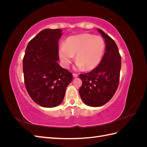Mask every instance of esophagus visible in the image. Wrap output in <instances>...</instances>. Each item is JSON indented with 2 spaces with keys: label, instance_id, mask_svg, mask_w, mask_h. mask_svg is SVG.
I'll use <instances>...</instances> for the list:
<instances>
[{
  "label": "esophagus",
  "instance_id": "1",
  "mask_svg": "<svg viewBox=\"0 0 147 147\" xmlns=\"http://www.w3.org/2000/svg\"><path fill=\"white\" fill-rule=\"evenodd\" d=\"M73 77H78V74H73Z\"/></svg>",
  "mask_w": 147,
  "mask_h": 147
}]
</instances>
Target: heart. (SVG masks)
I'll list each match as a JSON object with an SVG mask.
<instances>
[{"label": "heart", "mask_w": 147, "mask_h": 147, "mask_svg": "<svg viewBox=\"0 0 147 147\" xmlns=\"http://www.w3.org/2000/svg\"><path fill=\"white\" fill-rule=\"evenodd\" d=\"M105 48V43L102 37L90 34H82L67 38L64 45L59 48V55L65 68L69 67L76 55L77 68L91 70L100 63Z\"/></svg>", "instance_id": "heart-1"}]
</instances>
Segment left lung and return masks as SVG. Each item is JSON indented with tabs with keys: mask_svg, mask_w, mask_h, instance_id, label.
<instances>
[{
	"mask_svg": "<svg viewBox=\"0 0 147 147\" xmlns=\"http://www.w3.org/2000/svg\"><path fill=\"white\" fill-rule=\"evenodd\" d=\"M98 30L106 43L104 55L94 69L79 75L82 80L80 96L84 104L91 107L102 106L112 98L118 87L121 65L116 43L104 31Z\"/></svg>",
	"mask_w": 147,
	"mask_h": 147,
	"instance_id": "obj_1",
	"label": "left lung"
}]
</instances>
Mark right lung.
Returning a JSON list of instances; mask_svg holds the SVG:
<instances>
[{
  "label": "right lung",
  "mask_w": 147,
  "mask_h": 147,
  "mask_svg": "<svg viewBox=\"0 0 147 147\" xmlns=\"http://www.w3.org/2000/svg\"><path fill=\"white\" fill-rule=\"evenodd\" d=\"M61 29H45L28 44L23 60L25 86L35 103L43 107L59 105L72 74L57 63Z\"/></svg>",
  "instance_id": "right-lung-1"
}]
</instances>
